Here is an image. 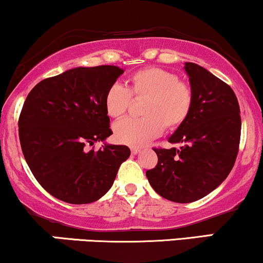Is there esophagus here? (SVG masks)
I'll return each instance as SVG.
<instances>
[{"instance_id": "esophagus-1", "label": "esophagus", "mask_w": 263, "mask_h": 263, "mask_svg": "<svg viewBox=\"0 0 263 263\" xmlns=\"http://www.w3.org/2000/svg\"><path fill=\"white\" fill-rule=\"evenodd\" d=\"M141 151L140 147H132V154H134V155H137V154H139Z\"/></svg>"}]
</instances>
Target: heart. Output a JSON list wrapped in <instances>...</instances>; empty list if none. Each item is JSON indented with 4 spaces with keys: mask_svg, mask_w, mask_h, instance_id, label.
Here are the masks:
<instances>
[{
    "mask_svg": "<svg viewBox=\"0 0 263 263\" xmlns=\"http://www.w3.org/2000/svg\"><path fill=\"white\" fill-rule=\"evenodd\" d=\"M132 97L146 98L143 118H124L114 124L119 143L143 146L159 137L163 128L175 130L187 122L194 106V91L177 73L159 67H146L133 73L129 87L113 83L104 95L108 116L120 118L128 112Z\"/></svg>",
    "mask_w": 263,
    "mask_h": 263,
    "instance_id": "b5f03b06",
    "label": "heart"
}]
</instances>
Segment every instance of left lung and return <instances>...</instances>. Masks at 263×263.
<instances>
[{
    "instance_id": "1",
    "label": "left lung",
    "mask_w": 263,
    "mask_h": 263,
    "mask_svg": "<svg viewBox=\"0 0 263 263\" xmlns=\"http://www.w3.org/2000/svg\"><path fill=\"white\" fill-rule=\"evenodd\" d=\"M184 69L194 106L187 122L168 139L181 147H154L157 165L146 171L156 193L176 203L196 202L228 177L241 135L239 102L230 86L197 64L186 63Z\"/></svg>"
}]
</instances>
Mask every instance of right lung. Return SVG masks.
<instances>
[{
    "label": "right lung",
    "instance_id": "right-lung-1",
    "mask_svg": "<svg viewBox=\"0 0 263 263\" xmlns=\"http://www.w3.org/2000/svg\"><path fill=\"white\" fill-rule=\"evenodd\" d=\"M124 72L110 65L76 67L40 81L27 96L20 119L21 147L35 180L71 204L100 199L130 155L125 145L86 150L113 134L104 95Z\"/></svg>",
    "mask_w": 263,
    "mask_h": 263
}]
</instances>
